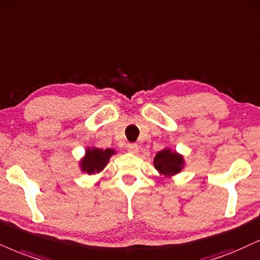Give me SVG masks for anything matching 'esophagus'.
Returning a JSON list of instances; mask_svg holds the SVG:
<instances>
[{
    "label": "esophagus",
    "instance_id": "1",
    "mask_svg": "<svg viewBox=\"0 0 260 260\" xmlns=\"http://www.w3.org/2000/svg\"><path fill=\"white\" fill-rule=\"evenodd\" d=\"M126 148L130 153H137V152H139V146H137L136 143H129V145L126 146Z\"/></svg>",
    "mask_w": 260,
    "mask_h": 260
}]
</instances>
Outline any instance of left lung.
Returning <instances> with one entry per match:
<instances>
[{
  "label": "left lung",
  "instance_id": "left-lung-1",
  "mask_svg": "<svg viewBox=\"0 0 260 260\" xmlns=\"http://www.w3.org/2000/svg\"><path fill=\"white\" fill-rule=\"evenodd\" d=\"M154 166L160 174L176 175L183 168V158L177 153H172L170 149H164L155 155Z\"/></svg>",
  "mask_w": 260,
  "mask_h": 260
}]
</instances>
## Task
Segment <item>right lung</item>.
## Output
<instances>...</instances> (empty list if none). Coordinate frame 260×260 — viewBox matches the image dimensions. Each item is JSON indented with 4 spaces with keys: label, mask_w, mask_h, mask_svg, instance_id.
<instances>
[{
    "label": "right lung",
    "mask_w": 260,
    "mask_h": 260,
    "mask_svg": "<svg viewBox=\"0 0 260 260\" xmlns=\"http://www.w3.org/2000/svg\"><path fill=\"white\" fill-rule=\"evenodd\" d=\"M113 154L114 150L110 148L105 150L98 148L91 150L88 149L86 150L85 158L82 160V170L89 175L100 172L101 170H104L108 160Z\"/></svg>",
    "instance_id": "obj_1"
}]
</instances>
